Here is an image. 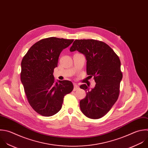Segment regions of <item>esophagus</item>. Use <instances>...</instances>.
Returning a JSON list of instances; mask_svg holds the SVG:
<instances>
[{"label":"esophagus","mask_w":148,"mask_h":148,"mask_svg":"<svg viewBox=\"0 0 148 148\" xmlns=\"http://www.w3.org/2000/svg\"><path fill=\"white\" fill-rule=\"evenodd\" d=\"M79 86L77 85V84H74V90L75 91V90H78V89H79Z\"/></svg>","instance_id":"1"}]
</instances>
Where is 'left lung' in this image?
<instances>
[{"instance_id": "1", "label": "left lung", "mask_w": 148, "mask_h": 148, "mask_svg": "<svg viewBox=\"0 0 148 148\" xmlns=\"http://www.w3.org/2000/svg\"><path fill=\"white\" fill-rule=\"evenodd\" d=\"M70 51H77L85 56L86 73L93 76L96 82L91 90L86 84L80 86L86 92L79 102L81 110L87 117L100 119L118 99L123 78L120 59L108 45L95 39H76Z\"/></svg>"}]
</instances>
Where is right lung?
<instances>
[{
	"label": "right lung",
	"instance_id": "1",
	"mask_svg": "<svg viewBox=\"0 0 148 148\" xmlns=\"http://www.w3.org/2000/svg\"><path fill=\"white\" fill-rule=\"evenodd\" d=\"M73 40L56 37L41 39L29 48L21 61V81L28 101L43 116L59 112L64 96L74 88L70 81L55 82L53 75L60 53Z\"/></svg>",
	"mask_w": 148,
	"mask_h": 148
}]
</instances>
